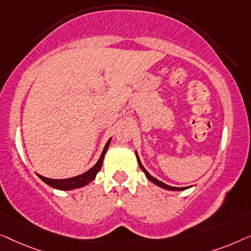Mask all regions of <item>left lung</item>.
I'll return each mask as SVG.
<instances>
[{
    "label": "left lung",
    "instance_id": "obj_1",
    "mask_svg": "<svg viewBox=\"0 0 251 251\" xmlns=\"http://www.w3.org/2000/svg\"><path fill=\"white\" fill-rule=\"evenodd\" d=\"M136 158H137V162H139L141 169H142L144 174H146L148 179H149V181H151L152 183H154V184H156V185L160 186V188H164V189H166V190H171V191H182V190H185V189H186V188H174V186H169V185H167V184H165V183H162L161 181H159V179H157L156 177H153V176H151V175L149 174V173H148L147 169L143 167L142 164H141L140 158H139V156H137V153H136Z\"/></svg>",
    "mask_w": 251,
    "mask_h": 251
}]
</instances>
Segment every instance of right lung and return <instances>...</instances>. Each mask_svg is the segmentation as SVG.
Masks as SVG:
<instances>
[{"mask_svg": "<svg viewBox=\"0 0 251 251\" xmlns=\"http://www.w3.org/2000/svg\"><path fill=\"white\" fill-rule=\"evenodd\" d=\"M110 141H111V139L108 141L107 144H105L104 149L101 153L100 159L98 160L97 164H95L91 169H89V171L84 173V174L75 176V177L65 178V179L48 178V177H44V176H42V175H38V177H40L43 182L47 183L48 185H50V186H52V188L58 189V190H73V189H78V188H82V186L87 185L90 182L93 181V179L95 178V176H97V174L99 173V171L101 169L104 154H105V152H107L109 144H110Z\"/></svg>", "mask_w": 251, "mask_h": 251, "instance_id": "add662e5", "label": "right lung"}]
</instances>
